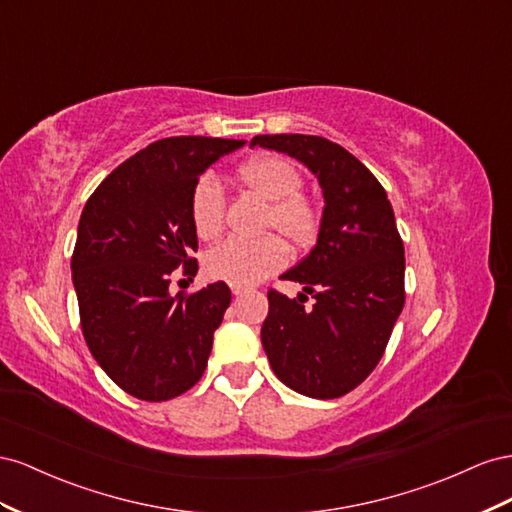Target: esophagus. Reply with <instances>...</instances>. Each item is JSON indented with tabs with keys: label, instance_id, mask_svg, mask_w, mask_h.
<instances>
[{
	"label": "esophagus",
	"instance_id": "esophagus-1",
	"mask_svg": "<svg viewBox=\"0 0 512 512\" xmlns=\"http://www.w3.org/2000/svg\"><path fill=\"white\" fill-rule=\"evenodd\" d=\"M231 291H233V296H244L246 291H248V287H244V285H231Z\"/></svg>",
	"mask_w": 512,
	"mask_h": 512
}]
</instances>
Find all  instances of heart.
I'll use <instances>...</instances> for the list:
<instances>
[{
	"instance_id": "heart-1",
	"label": "heart",
	"mask_w": 512,
	"mask_h": 512,
	"mask_svg": "<svg viewBox=\"0 0 512 512\" xmlns=\"http://www.w3.org/2000/svg\"><path fill=\"white\" fill-rule=\"evenodd\" d=\"M240 180L261 199L270 201L268 225L285 238L306 242L317 229L313 203L300 195L298 169L281 156H261L240 169ZM225 193L216 175L206 173L197 182L191 199V218L201 240H214L223 229ZM287 251L276 236L229 238L206 255V270L218 281L231 285H255L285 266Z\"/></svg>"
}]
</instances>
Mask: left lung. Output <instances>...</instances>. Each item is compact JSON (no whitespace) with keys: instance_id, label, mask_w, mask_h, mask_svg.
Segmentation results:
<instances>
[{"instance_id":"left-lung-1","label":"left lung","mask_w":512,"mask_h":512,"mask_svg":"<svg viewBox=\"0 0 512 512\" xmlns=\"http://www.w3.org/2000/svg\"><path fill=\"white\" fill-rule=\"evenodd\" d=\"M289 154L324 195L313 251L283 279L298 298L268 291L261 326L274 375L304 397L337 399L377 367L405 302V251L384 186L339 143L313 135H257L251 148ZM316 302L306 307L305 294Z\"/></svg>"}]
</instances>
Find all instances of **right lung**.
Returning <instances> with one entry per match:
<instances>
[{
    "instance_id": "obj_1",
    "label": "right lung",
    "mask_w": 512,
    "mask_h": 512,
    "mask_svg": "<svg viewBox=\"0 0 512 512\" xmlns=\"http://www.w3.org/2000/svg\"><path fill=\"white\" fill-rule=\"evenodd\" d=\"M244 141L169 137L113 169L87 199L72 253L81 328L115 384L143 401H167L206 371L214 330L231 302L218 281L171 296L169 276L197 274L191 199L199 175Z\"/></svg>"
}]
</instances>
